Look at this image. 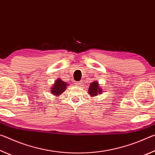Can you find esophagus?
Wrapping results in <instances>:
<instances>
[{
  "label": "esophagus",
  "mask_w": 155,
  "mask_h": 155,
  "mask_svg": "<svg viewBox=\"0 0 155 155\" xmlns=\"http://www.w3.org/2000/svg\"><path fill=\"white\" fill-rule=\"evenodd\" d=\"M75 84L77 85H81V84H82V81H76Z\"/></svg>",
  "instance_id": "1"
}]
</instances>
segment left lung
<instances>
[{"mask_svg":"<svg viewBox=\"0 0 155 155\" xmlns=\"http://www.w3.org/2000/svg\"><path fill=\"white\" fill-rule=\"evenodd\" d=\"M88 90L89 94L92 97L96 96L98 94H101L102 93V88L101 86H99L98 82L96 81L90 83V86Z\"/></svg>","mask_w":155,"mask_h":155,"instance_id":"1","label":"left lung"}]
</instances>
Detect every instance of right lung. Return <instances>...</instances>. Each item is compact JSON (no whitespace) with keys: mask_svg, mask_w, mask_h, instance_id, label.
<instances>
[{"mask_svg":"<svg viewBox=\"0 0 155 155\" xmlns=\"http://www.w3.org/2000/svg\"><path fill=\"white\" fill-rule=\"evenodd\" d=\"M68 85V83L64 82L60 78H57V80L55 81V83H54L53 86L51 88V92L52 95L60 96L65 90Z\"/></svg>","mask_w":155,"mask_h":155,"instance_id":"add662e5","label":"right lung"}]
</instances>
